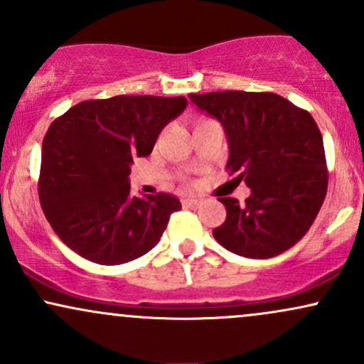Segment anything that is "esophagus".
<instances>
[{"instance_id": "esophagus-1", "label": "esophagus", "mask_w": 364, "mask_h": 364, "mask_svg": "<svg viewBox=\"0 0 364 364\" xmlns=\"http://www.w3.org/2000/svg\"><path fill=\"white\" fill-rule=\"evenodd\" d=\"M183 205H185V207H198L200 200L195 198V196H188V198L183 200Z\"/></svg>"}]
</instances>
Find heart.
<instances>
[{
    "mask_svg": "<svg viewBox=\"0 0 364 364\" xmlns=\"http://www.w3.org/2000/svg\"><path fill=\"white\" fill-rule=\"evenodd\" d=\"M198 121H203V119H198ZM198 121H196V123H198Z\"/></svg>",
    "mask_w": 364,
    "mask_h": 364,
    "instance_id": "obj_1",
    "label": "heart"
}]
</instances>
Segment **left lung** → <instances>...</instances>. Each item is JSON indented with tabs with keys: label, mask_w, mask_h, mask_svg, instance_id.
<instances>
[{
	"label": "left lung",
	"mask_w": 364,
	"mask_h": 364,
	"mask_svg": "<svg viewBox=\"0 0 364 364\" xmlns=\"http://www.w3.org/2000/svg\"><path fill=\"white\" fill-rule=\"evenodd\" d=\"M190 101L224 127L225 169L252 188L240 205L224 196L228 215L212 235L229 252L272 258L298 243L327 195L323 140L308 111L272 92L190 94Z\"/></svg>",
	"instance_id": "left-lung-1"
}]
</instances>
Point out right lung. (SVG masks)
Here are the masks:
<instances>
[{
    "mask_svg": "<svg viewBox=\"0 0 364 364\" xmlns=\"http://www.w3.org/2000/svg\"><path fill=\"white\" fill-rule=\"evenodd\" d=\"M186 104L183 95H116L78 102L53 121L37 188L46 219L68 248L90 262L119 265L159 243L181 203L168 193L129 195V166L152 152L159 133Z\"/></svg>",
    "mask_w": 364,
    "mask_h": 364,
    "instance_id": "obj_1",
    "label": "right lung"
}]
</instances>
